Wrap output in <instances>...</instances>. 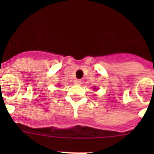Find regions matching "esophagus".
I'll return each instance as SVG.
<instances>
[{
  "mask_svg": "<svg viewBox=\"0 0 154 154\" xmlns=\"http://www.w3.org/2000/svg\"><path fill=\"white\" fill-rule=\"evenodd\" d=\"M81 83H82V81H81V80H75V85H81Z\"/></svg>",
  "mask_w": 154,
  "mask_h": 154,
  "instance_id": "esophagus-1",
  "label": "esophagus"
}]
</instances>
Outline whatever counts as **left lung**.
<instances>
[{
	"mask_svg": "<svg viewBox=\"0 0 154 154\" xmlns=\"http://www.w3.org/2000/svg\"><path fill=\"white\" fill-rule=\"evenodd\" d=\"M94 89H95V88H94Z\"/></svg>",
	"mask_w": 154,
	"mask_h": 154,
	"instance_id": "1",
	"label": "left lung"
}]
</instances>
